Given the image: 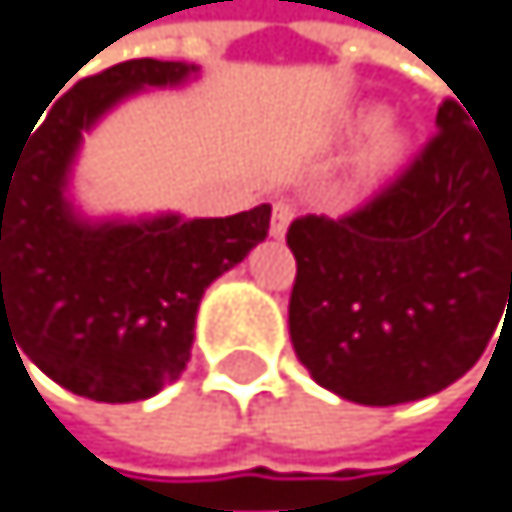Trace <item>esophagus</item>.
Instances as JSON below:
<instances>
[{"instance_id": "obj_1", "label": "esophagus", "mask_w": 512, "mask_h": 512, "mask_svg": "<svg viewBox=\"0 0 512 512\" xmlns=\"http://www.w3.org/2000/svg\"><path fill=\"white\" fill-rule=\"evenodd\" d=\"M290 218H294V205H290L287 199L274 202V212H271V235L274 238H284V231L290 225Z\"/></svg>"}]
</instances>
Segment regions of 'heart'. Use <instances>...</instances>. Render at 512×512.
<instances>
[{
	"mask_svg": "<svg viewBox=\"0 0 512 512\" xmlns=\"http://www.w3.org/2000/svg\"><path fill=\"white\" fill-rule=\"evenodd\" d=\"M372 127V143H369V153H366V172L369 176H389V172L402 163L405 156V133L395 127V123L382 120L376 114L366 117Z\"/></svg>",
	"mask_w": 512,
	"mask_h": 512,
	"instance_id": "heart-1",
	"label": "heart"
}]
</instances>
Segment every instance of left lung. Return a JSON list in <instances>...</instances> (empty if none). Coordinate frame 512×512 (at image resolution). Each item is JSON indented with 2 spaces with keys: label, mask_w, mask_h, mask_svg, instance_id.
Masks as SVG:
<instances>
[{
  "label": "left lung",
  "mask_w": 512,
  "mask_h": 512,
  "mask_svg": "<svg viewBox=\"0 0 512 512\" xmlns=\"http://www.w3.org/2000/svg\"><path fill=\"white\" fill-rule=\"evenodd\" d=\"M467 114L441 100L438 133L372 199L287 228L290 343L349 402L448 389L512 310V143L497 150Z\"/></svg>",
  "instance_id": "8db88e82"
}]
</instances>
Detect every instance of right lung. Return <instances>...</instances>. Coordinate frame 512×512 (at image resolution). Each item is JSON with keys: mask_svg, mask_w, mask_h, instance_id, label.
<instances>
[{"mask_svg": "<svg viewBox=\"0 0 512 512\" xmlns=\"http://www.w3.org/2000/svg\"><path fill=\"white\" fill-rule=\"evenodd\" d=\"M192 71L133 58L81 77L9 163L0 156V340L15 336L19 359L94 402H140L176 382L205 287L271 228V205L192 222L84 225L64 202L81 130L140 87L179 84Z\"/></svg>", "mask_w": 512, "mask_h": 512, "instance_id": "1", "label": "right lung"}]
</instances>
